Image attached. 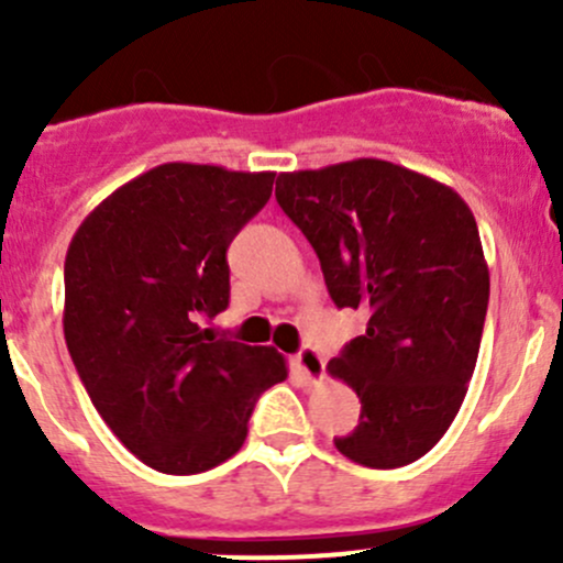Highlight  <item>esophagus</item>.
Listing matches in <instances>:
<instances>
[{
  "label": "esophagus",
  "instance_id": "obj_1",
  "mask_svg": "<svg viewBox=\"0 0 563 563\" xmlns=\"http://www.w3.org/2000/svg\"><path fill=\"white\" fill-rule=\"evenodd\" d=\"M294 365H297V371L302 373L305 382L316 384V382H321V378H323V360H321V354H318L316 349L299 351V354L294 356Z\"/></svg>",
  "mask_w": 563,
  "mask_h": 563
}]
</instances>
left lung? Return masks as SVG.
Returning <instances> with one entry per match:
<instances>
[{
	"mask_svg": "<svg viewBox=\"0 0 563 563\" xmlns=\"http://www.w3.org/2000/svg\"><path fill=\"white\" fill-rule=\"evenodd\" d=\"M275 196L313 245L332 302L371 313L327 365L362 402L334 446L367 468L428 455L463 406L490 297L468 203L378 157L280 174Z\"/></svg>",
	"mask_w": 563,
	"mask_h": 563,
	"instance_id": "1",
	"label": "left lung"
}]
</instances>
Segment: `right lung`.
<instances>
[{
  "mask_svg": "<svg viewBox=\"0 0 563 563\" xmlns=\"http://www.w3.org/2000/svg\"><path fill=\"white\" fill-rule=\"evenodd\" d=\"M272 181V172L163 163L100 201L67 247L73 365L113 435L163 474L236 455L261 391L288 378L275 349L203 327L229 308L225 250Z\"/></svg>",
  "mask_w": 563,
  "mask_h": 563,
  "instance_id": "obj_1",
  "label": "right lung"
}]
</instances>
